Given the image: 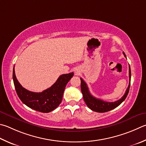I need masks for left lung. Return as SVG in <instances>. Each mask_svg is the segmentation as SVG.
I'll use <instances>...</instances> for the list:
<instances>
[{"label": "left lung", "mask_w": 146, "mask_h": 146, "mask_svg": "<svg viewBox=\"0 0 146 146\" xmlns=\"http://www.w3.org/2000/svg\"><path fill=\"white\" fill-rule=\"evenodd\" d=\"M124 57H126V55L123 52ZM129 85L128 88L124 93V96L121 98L120 100H119L114 102H107L105 101L96 98L94 97L90 93L89 91V88L87 86V84L84 81L83 79L80 78L81 80V91L83 95V98L84 102H86V105L92 111L96 112L103 113L106 112L108 111H110L112 109H114L115 108L121 104V103L124 102V100L126 99V98L128 96L129 92V87H130V81H131V70L130 66L129 65Z\"/></svg>", "instance_id": "left-lung-1"}]
</instances>
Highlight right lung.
<instances>
[{"label":"right lung","instance_id":"1","mask_svg":"<svg viewBox=\"0 0 146 146\" xmlns=\"http://www.w3.org/2000/svg\"><path fill=\"white\" fill-rule=\"evenodd\" d=\"M73 75L72 72L60 75L54 85L41 92H31L23 88L16 77L15 66L13 79L16 91L23 103L32 109L48 113L55 109L60 104L66 86Z\"/></svg>","mask_w":146,"mask_h":146}]
</instances>
